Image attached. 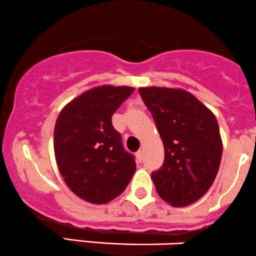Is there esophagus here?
Here are the masks:
<instances>
[{
	"label": "esophagus",
	"mask_w": 256,
	"mask_h": 256,
	"mask_svg": "<svg viewBox=\"0 0 256 256\" xmlns=\"http://www.w3.org/2000/svg\"><path fill=\"white\" fill-rule=\"evenodd\" d=\"M136 158H138V160H139V162H142V159H144V151H142V150H139V151L136 152Z\"/></svg>",
	"instance_id": "34e87169"
}]
</instances>
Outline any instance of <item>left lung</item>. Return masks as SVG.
<instances>
[{"label": "left lung", "instance_id": "8db88e82", "mask_svg": "<svg viewBox=\"0 0 256 256\" xmlns=\"http://www.w3.org/2000/svg\"><path fill=\"white\" fill-rule=\"evenodd\" d=\"M139 93L164 145V163L151 175L156 189L170 205H190L208 190L220 165L216 116L184 90L142 87Z\"/></svg>", "mask_w": 256, "mask_h": 256}]
</instances>
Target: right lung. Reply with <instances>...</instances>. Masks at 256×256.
<instances>
[{
  "instance_id": "obj_1",
  "label": "right lung",
  "mask_w": 256,
  "mask_h": 256,
  "mask_svg": "<svg viewBox=\"0 0 256 256\" xmlns=\"http://www.w3.org/2000/svg\"><path fill=\"white\" fill-rule=\"evenodd\" d=\"M133 87L100 86L84 92L60 112L54 132L58 170L81 199L106 204L127 188L136 163L123 147L111 117Z\"/></svg>"
}]
</instances>
